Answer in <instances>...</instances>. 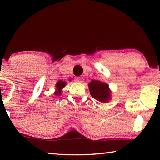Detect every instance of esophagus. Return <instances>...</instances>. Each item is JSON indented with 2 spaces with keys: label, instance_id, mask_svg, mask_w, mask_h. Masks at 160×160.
<instances>
[{
  "label": "esophagus",
  "instance_id": "obj_1",
  "mask_svg": "<svg viewBox=\"0 0 160 160\" xmlns=\"http://www.w3.org/2000/svg\"><path fill=\"white\" fill-rule=\"evenodd\" d=\"M75 80H76L78 82H80V83H82L84 82L83 78L81 77H77L76 78H75Z\"/></svg>",
  "mask_w": 160,
  "mask_h": 160
}]
</instances>
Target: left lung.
<instances>
[{"instance_id": "left-lung-1", "label": "left lung", "mask_w": 160, "mask_h": 160, "mask_svg": "<svg viewBox=\"0 0 160 160\" xmlns=\"http://www.w3.org/2000/svg\"><path fill=\"white\" fill-rule=\"evenodd\" d=\"M91 96L97 101L105 103L111 99V91L109 85L99 80H92L88 84Z\"/></svg>"}]
</instances>
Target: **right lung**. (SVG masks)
Returning a JSON list of instances; mask_svg holds the SVG:
<instances>
[{
  "label": "right lung",
  "instance_id": "obj_1",
  "mask_svg": "<svg viewBox=\"0 0 160 160\" xmlns=\"http://www.w3.org/2000/svg\"><path fill=\"white\" fill-rule=\"evenodd\" d=\"M67 82H65V81L63 80H59L57 82L56 85V91L54 92V94L55 95H60L61 94V90L63 89L65 86L66 85Z\"/></svg>",
  "mask_w": 160,
  "mask_h": 160
}]
</instances>
